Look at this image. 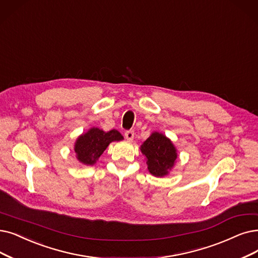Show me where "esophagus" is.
<instances>
[{
    "instance_id": "1",
    "label": "esophagus",
    "mask_w": 258,
    "mask_h": 258,
    "mask_svg": "<svg viewBox=\"0 0 258 258\" xmlns=\"http://www.w3.org/2000/svg\"><path fill=\"white\" fill-rule=\"evenodd\" d=\"M125 137H126L127 140L132 141L133 138H135V131H133V130H127V131L125 132Z\"/></svg>"
}]
</instances>
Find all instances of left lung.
Masks as SVG:
<instances>
[{
  "label": "left lung",
  "instance_id": "1",
  "mask_svg": "<svg viewBox=\"0 0 258 258\" xmlns=\"http://www.w3.org/2000/svg\"><path fill=\"white\" fill-rule=\"evenodd\" d=\"M143 154L147 158L148 170L156 177L168 173L177 159L176 148L172 143L161 133L154 132L141 146Z\"/></svg>",
  "mask_w": 258,
  "mask_h": 258
}]
</instances>
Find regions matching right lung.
<instances>
[{
	"mask_svg": "<svg viewBox=\"0 0 258 258\" xmlns=\"http://www.w3.org/2000/svg\"><path fill=\"white\" fill-rule=\"evenodd\" d=\"M120 140H122V137L117 130L113 129L105 132L98 128H92L76 141L75 152L77 159L82 164H94L111 142Z\"/></svg>",
	"mask_w": 258,
	"mask_h": 258,
	"instance_id": "obj_1",
	"label": "right lung"
}]
</instances>
